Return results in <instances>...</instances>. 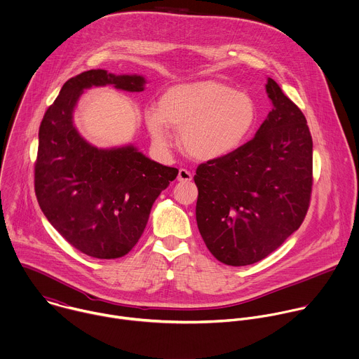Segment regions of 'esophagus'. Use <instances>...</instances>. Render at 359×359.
Segmentation results:
<instances>
[{
	"label": "esophagus",
	"mask_w": 359,
	"mask_h": 359,
	"mask_svg": "<svg viewBox=\"0 0 359 359\" xmlns=\"http://www.w3.org/2000/svg\"><path fill=\"white\" fill-rule=\"evenodd\" d=\"M177 180L182 182V183L190 182V180H191V173H190L187 169H180V170H179V175H177Z\"/></svg>",
	"instance_id": "obj_1"
}]
</instances>
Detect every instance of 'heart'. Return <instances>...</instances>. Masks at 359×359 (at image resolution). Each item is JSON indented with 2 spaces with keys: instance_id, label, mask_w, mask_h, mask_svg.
<instances>
[{
  "instance_id": "obj_1",
  "label": "heart",
  "mask_w": 359,
  "mask_h": 359,
  "mask_svg": "<svg viewBox=\"0 0 359 359\" xmlns=\"http://www.w3.org/2000/svg\"><path fill=\"white\" fill-rule=\"evenodd\" d=\"M257 104L244 91L218 80H201L168 88L159 107L144 111L147 128L159 148L179 131L182 149L196 161L224 158L240 148L257 123Z\"/></svg>"
}]
</instances>
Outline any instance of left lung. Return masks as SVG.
<instances>
[{"label": "left lung", "mask_w": 359, "mask_h": 359, "mask_svg": "<svg viewBox=\"0 0 359 359\" xmlns=\"http://www.w3.org/2000/svg\"><path fill=\"white\" fill-rule=\"evenodd\" d=\"M272 109L255 137L198 165L196 219L208 251L245 266L278 250L302 225L313 186V140L306 116L273 79Z\"/></svg>", "instance_id": "obj_1"}]
</instances>
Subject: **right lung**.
Instances as JSON below:
<instances>
[{"label": "right lung", "instance_id": "right-lung-1", "mask_svg": "<svg viewBox=\"0 0 359 359\" xmlns=\"http://www.w3.org/2000/svg\"><path fill=\"white\" fill-rule=\"evenodd\" d=\"M145 83L138 74L83 72L63 84L39 127L35 193L41 210L72 247L93 258H121L135 247L155 200L179 170L134 145H90L73 124V111L93 86L144 91Z\"/></svg>", "mask_w": 359, "mask_h": 359}]
</instances>
